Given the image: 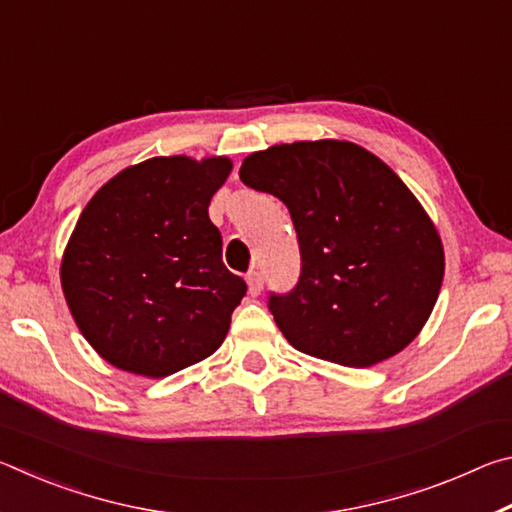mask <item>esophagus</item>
Returning <instances> with one entry per match:
<instances>
[{
  "label": "esophagus",
  "mask_w": 512,
  "mask_h": 512,
  "mask_svg": "<svg viewBox=\"0 0 512 512\" xmlns=\"http://www.w3.org/2000/svg\"><path fill=\"white\" fill-rule=\"evenodd\" d=\"M246 280H248V289H250V293H253V296H257V293L264 289V275H262V271H259L257 266L250 268L248 275H246Z\"/></svg>",
  "instance_id": "obj_1"
}]
</instances>
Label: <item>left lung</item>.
Here are the masks:
<instances>
[{
    "mask_svg": "<svg viewBox=\"0 0 512 512\" xmlns=\"http://www.w3.org/2000/svg\"><path fill=\"white\" fill-rule=\"evenodd\" d=\"M241 183L287 205L300 277L268 309L293 348L366 368L409 345L436 305L443 244L400 178L357 144H280L248 155Z\"/></svg>",
    "mask_w": 512,
    "mask_h": 512,
    "instance_id": "left-lung-1",
    "label": "left lung"
}]
</instances>
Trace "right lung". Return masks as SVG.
<instances>
[{"mask_svg":"<svg viewBox=\"0 0 512 512\" xmlns=\"http://www.w3.org/2000/svg\"><path fill=\"white\" fill-rule=\"evenodd\" d=\"M232 164L185 155L117 173L85 205L60 266L69 311L103 359L167 377L219 348L246 282L207 207Z\"/></svg>","mask_w":512,"mask_h":512,"instance_id":"1","label":"right lung"}]
</instances>
